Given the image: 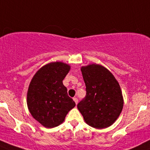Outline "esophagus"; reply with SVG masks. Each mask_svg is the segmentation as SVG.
Segmentation results:
<instances>
[{"label": "esophagus", "instance_id": "1", "mask_svg": "<svg viewBox=\"0 0 150 150\" xmlns=\"http://www.w3.org/2000/svg\"><path fill=\"white\" fill-rule=\"evenodd\" d=\"M73 100H74V101H75V103L77 104V103H78V99L77 98H74Z\"/></svg>", "mask_w": 150, "mask_h": 150}]
</instances>
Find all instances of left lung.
<instances>
[{
	"label": "left lung",
	"instance_id": "8db88e82",
	"mask_svg": "<svg viewBox=\"0 0 150 150\" xmlns=\"http://www.w3.org/2000/svg\"><path fill=\"white\" fill-rule=\"evenodd\" d=\"M86 96L78 109L87 124L97 129L111 126L121 114L124 105L121 87L114 75L98 64L81 67Z\"/></svg>",
	"mask_w": 150,
	"mask_h": 150
}]
</instances>
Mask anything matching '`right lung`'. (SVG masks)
I'll return each mask as SVG.
<instances>
[{
    "mask_svg": "<svg viewBox=\"0 0 150 150\" xmlns=\"http://www.w3.org/2000/svg\"><path fill=\"white\" fill-rule=\"evenodd\" d=\"M70 69L68 64L53 62L39 69L29 84L27 106L31 115L43 127L60 125L75 103L67 94L63 80Z\"/></svg>",
    "mask_w": 150,
    "mask_h": 150,
    "instance_id": "add662e5",
    "label": "right lung"
}]
</instances>
